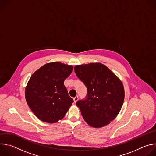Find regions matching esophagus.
<instances>
[{"label":"esophagus","instance_id":"34e87169","mask_svg":"<svg viewBox=\"0 0 156 156\" xmlns=\"http://www.w3.org/2000/svg\"><path fill=\"white\" fill-rule=\"evenodd\" d=\"M78 99H79V98H78V96H76V97H75V98H73V100H74V102H76Z\"/></svg>","mask_w":156,"mask_h":156}]
</instances>
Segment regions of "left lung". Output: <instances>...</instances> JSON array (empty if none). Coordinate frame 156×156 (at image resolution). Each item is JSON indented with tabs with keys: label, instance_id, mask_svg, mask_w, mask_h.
<instances>
[{
	"label": "left lung",
	"instance_id": "1",
	"mask_svg": "<svg viewBox=\"0 0 156 156\" xmlns=\"http://www.w3.org/2000/svg\"><path fill=\"white\" fill-rule=\"evenodd\" d=\"M74 70L87 88L86 96L76 103L84 120L94 128L108 125L123 105L125 92L122 83L102 63L76 65Z\"/></svg>",
	"mask_w": 156,
	"mask_h": 156
}]
</instances>
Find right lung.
Returning <instances> with one entry per match:
<instances>
[{"instance_id":"right-lung-1","label":"right lung","mask_w":156,"mask_h":156,"mask_svg":"<svg viewBox=\"0 0 156 156\" xmlns=\"http://www.w3.org/2000/svg\"><path fill=\"white\" fill-rule=\"evenodd\" d=\"M72 65L52 62L43 65L31 76L25 90L27 102L41 120L53 123L63 118L73 100L63 83Z\"/></svg>"}]
</instances>
